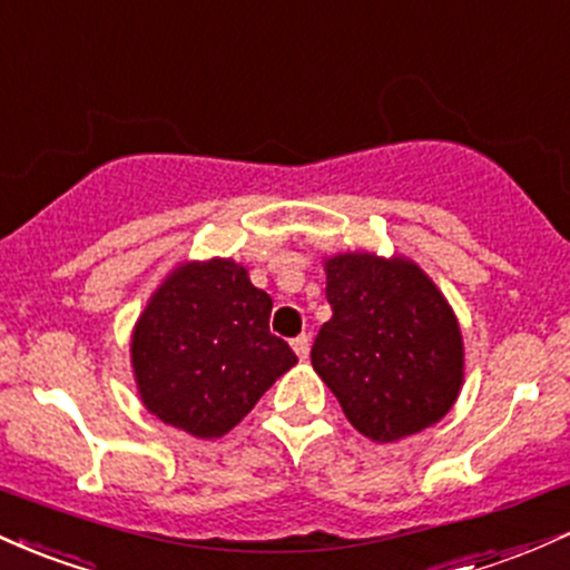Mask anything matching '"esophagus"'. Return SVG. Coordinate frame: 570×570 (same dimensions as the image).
<instances>
[{
    "instance_id": "obj_1",
    "label": "esophagus",
    "mask_w": 570,
    "mask_h": 570,
    "mask_svg": "<svg viewBox=\"0 0 570 570\" xmlns=\"http://www.w3.org/2000/svg\"><path fill=\"white\" fill-rule=\"evenodd\" d=\"M292 348H294V353H297L299 358H307V351H311V337H307V335L294 337L292 340Z\"/></svg>"
}]
</instances>
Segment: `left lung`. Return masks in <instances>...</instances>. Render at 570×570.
Wrapping results in <instances>:
<instances>
[{"label": "left lung", "instance_id": "obj_1", "mask_svg": "<svg viewBox=\"0 0 570 570\" xmlns=\"http://www.w3.org/2000/svg\"><path fill=\"white\" fill-rule=\"evenodd\" d=\"M332 318L311 362L351 426L399 442L448 415L463 385V335L440 286L410 257H324Z\"/></svg>", "mask_w": 570, "mask_h": 570}]
</instances>
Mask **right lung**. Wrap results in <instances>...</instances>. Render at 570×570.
<instances>
[{
  "instance_id": "1",
  "label": "right lung",
  "mask_w": 570,
  "mask_h": 570,
  "mask_svg": "<svg viewBox=\"0 0 570 570\" xmlns=\"http://www.w3.org/2000/svg\"><path fill=\"white\" fill-rule=\"evenodd\" d=\"M273 299L227 257L179 263L130 332V367L144 407L198 440H217L297 364L271 335Z\"/></svg>"
}]
</instances>
